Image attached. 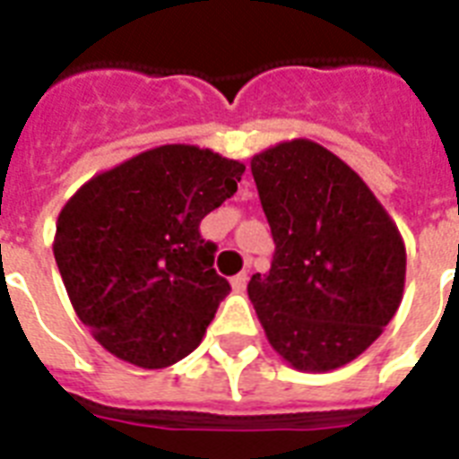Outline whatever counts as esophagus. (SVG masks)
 Returning <instances> with one entry per match:
<instances>
[{
  "mask_svg": "<svg viewBox=\"0 0 459 459\" xmlns=\"http://www.w3.org/2000/svg\"><path fill=\"white\" fill-rule=\"evenodd\" d=\"M247 281H248L247 273L234 274V277H232V289H234V291H244V289H247Z\"/></svg>",
  "mask_w": 459,
  "mask_h": 459,
  "instance_id": "34e87169",
  "label": "esophagus"
}]
</instances>
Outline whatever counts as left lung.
<instances>
[{
  "mask_svg": "<svg viewBox=\"0 0 459 459\" xmlns=\"http://www.w3.org/2000/svg\"><path fill=\"white\" fill-rule=\"evenodd\" d=\"M274 239L273 267L248 281L270 346L300 372L355 360L403 300L405 244L360 175L310 139L253 156Z\"/></svg>",
  "mask_w": 459,
  "mask_h": 459,
  "instance_id": "8db88e82",
  "label": "left lung"
}]
</instances>
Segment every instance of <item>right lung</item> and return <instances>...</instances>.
Segmentation results:
<instances>
[{
	"label": "right lung",
	"instance_id": "right-lung-1",
	"mask_svg": "<svg viewBox=\"0 0 459 459\" xmlns=\"http://www.w3.org/2000/svg\"><path fill=\"white\" fill-rule=\"evenodd\" d=\"M247 166L166 144L91 178L56 222L54 258L75 313L120 360L160 369L199 346L230 281L201 237Z\"/></svg>",
	"mask_w": 459,
	"mask_h": 459
}]
</instances>
